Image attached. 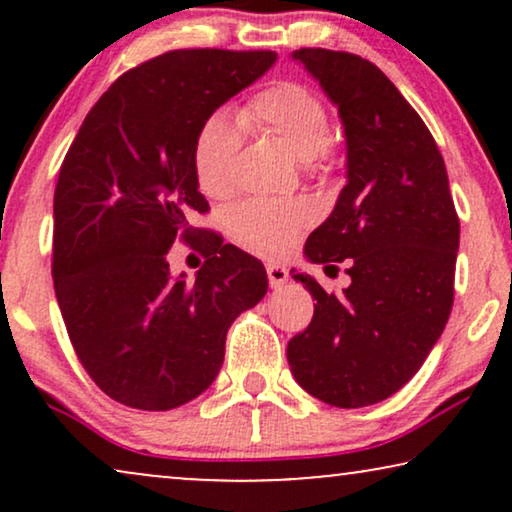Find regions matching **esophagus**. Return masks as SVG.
<instances>
[{
    "mask_svg": "<svg viewBox=\"0 0 512 512\" xmlns=\"http://www.w3.org/2000/svg\"><path fill=\"white\" fill-rule=\"evenodd\" d=\"M265 272H268V282L272 289H279V286H284L286 279H289V270L279 263H268L265 265Z\"/></svg>",
    "mask_w": 512,
    "mask_h": 512,
    "instance_id": "34e87169",
    "label": "esophagus"
}]
</instances>
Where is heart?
<instances>
[{
    "mask_svg": "<svg viewBox=\"0 0 512 512\" xmlns=\"http://www.w3.org/2000/svg\"><path fill=\"white\" fill-rule=\"evenodd\" d=\"M244 128L265 130L279 139L298 160L324 170L331 158L328 111L317 93L300 83H277L237 111ZM240 130L226 116L216 114L202 123L193 146V172L207 198L223 200L235 191L240 158ZM314 212L305 200H247L230 209L228 230L237 244L265 258L286 256L300 235L312 226Z\"/></svg>",
    "mask_w": 512,
    "mask_h": 512,
    "instance_id": "obj_1",
    "label": "heart"
}]
</instances>
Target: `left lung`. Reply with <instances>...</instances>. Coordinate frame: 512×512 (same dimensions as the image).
I'll list each match as a JSON object with an SVG mask.
<instances>
[{"label": "left lung", "instance_id": "1", "mask_svg": "<svg viewBox=\"0 0 512 512\" xmlns=\"http://www.w3.org/2000/svg\"><path fill=\"white\" fill-rule=\"evenodd\" d=\"M293 58L338 104L347 135V186L305 254L335 272L347 263L352 284L326 293L293 270L317 305L286 359L307 394L363 408L408 384L443 333L459 216L436 139L382 69L328 48H300Z\"/></svg>", "mask_w": 512, "mask_h": 512}]
</instances>
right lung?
Listing matches in <instances>:
<instances>
[{"label": "right lung", "instance_id": "add662e5", "mask_svg": "<svg viewBox=\"0 0 512 512\" xmlns=\"http://www.w3.org/2000/svg\"><path fill=\"white\" fill-rule=\"evenodd\" d=\"M272 51L181 48L128 69L88 111L53 198V286L81 366L116 403L172 410L219 375L235 317L268 291L263 263L198 228L202 123L265 74ZM174 241L200 250L172 278Z\"/></svg>", "mask_w": 512, "mask_h": 512}]
</instances>
